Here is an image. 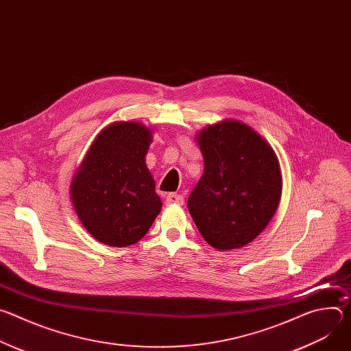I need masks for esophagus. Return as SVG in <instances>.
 <instances>
[{
  "label": "esophagus",
  "mask_w": 351,
  "mask_h": 351,
  "mask_svg": "<svg viewBox=\"0 0 351 351\" xmlns=\"http://www.w3.org/2000/svg\"><path fill=\"white\" fill-rule=\"evenodd\" d=\"M165 203L167 204H178V206H182L184 203V198L180 195V194H176V193H169L165 195Z\"/></svg>",
  "instance_id": "obj_1"
}]
</instances>
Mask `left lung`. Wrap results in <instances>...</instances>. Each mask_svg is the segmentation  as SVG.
<instances>
[{
    "mask_svg": "<svg viewBox=\"0 0 351 351\" xmlns=\"http://www.w3.org/2000/svg\"><path fill=\"white\" fill-rule=\"evenodd\" d=\"M204 173L189 195V213L221 252L252 243L272 219L282 194L274 148L253 128L225 119L197 134Z\"/></svg>",
    "mask_w": 351,
    "mask_h": 351,
    "instance_id": "obj_1",
    "label": "left lung"
}]
</instances>
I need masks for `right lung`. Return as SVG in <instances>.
Masks as SVG:
<instances>
[{
    "instance_id": "obj_1",
    "label": "right lung",
    "mask_w": 351,
    "mask_h": 351,
    "mask_svg": "<svg viewBox=\"0 0 351 351\" xmlns=\"http://www.w3.org/2000/svg\"><path fill=\"white\" fill-rule=\"evenodd\" d=\"M152 130L115 122L98 133L71 183L73 208L87 232L112 247H128L148 232L161 211L145 165Z\"/></svg>"
}]
</instances>
